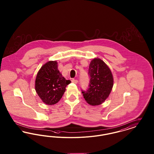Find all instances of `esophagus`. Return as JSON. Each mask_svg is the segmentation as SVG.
<instances>
[{
	"label": "esophagus",
	"instance_id": "1",
	"mask_svg": "<svg viewBox=\"0 0 154 154\" xmlns=\"http://www.w3.org/2000/svg\"><path fill=\"white\" fill-rule=\"evenodd\" d=\"M72 82H73L74 84H77V83L78 82V80H74V79H73V80H72Z\"/></svg>",
	"mask_w": 154,
	"mask_h": 154
}]
</instances>
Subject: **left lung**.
Here are the masks:
<instances>
[{
	"label": "left lung",
	"instance_id": "obj_1",
	"mask_svg": "<svg viewBox=\"0 0 154 154\" xmlns=\"http://www.w3.org/2000/svg\"><path fill=\"white\" fill-rule=\"evenodd\" d=\"M89 88L82 91L84 98L89 104L98 106L110 95L114 85L113 75L109 67L101 59H93L89 66Z\"/></svg>",
	"mask_w": 154,
	"mask_h": 154
}]
</instances>
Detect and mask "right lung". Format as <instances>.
Here are the masks:
<instances>
[{
    "label": "right lung",
    "mask_w": 154,
    "mask_h": 154,
    "mask_svg": "<svg viewBox=\"0 0 154 154\" xmlns=\"http://www.w3.org/2000/svg\"><path fill=\"white\" fill-rule=\"evenodd\" d=\"M71 82L66 80L58 69L57 60L45 63L37 74L35 88L42 102L47 105L58 102Z\"/></svg>",
    "instance_id": "1"
}]
</instances>
